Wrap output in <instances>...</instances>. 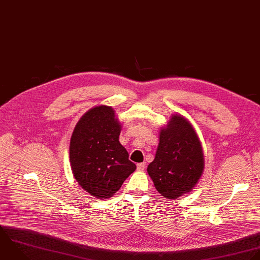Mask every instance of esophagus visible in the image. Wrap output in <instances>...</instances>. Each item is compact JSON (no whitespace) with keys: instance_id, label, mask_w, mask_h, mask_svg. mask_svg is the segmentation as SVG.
<instances>
[{"instance_id":"1","label":"esophagus","mask_w":260,"mask_h":260,"mask_svg":"<svg viewBox=\"0 0 260 260\" xmlns=\"http://www.w3.org/2000/svg\"><path fill=\"white\" fill-rule=\"evenodd\" d=\"M145 167H146V163H145V162L137 164V169H138V171H143V170L145 169Z\"/></svg>"}]
</instances>
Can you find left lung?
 <instances>
[{
	"label": "left lung",
	"instance_id": "1",
	"mask_svg": "<svg viewBox=\"0 0 260 260\" xmlns=\"http://www.w3.org/2000/svg\"><path fill=\"white\" fill-rule=\"evenodd\" d=\"M204 169V150L194 127L183 115L172 114L160 128L156 156L147 168L157 191L170 201L189 193Z\"/></svg>",
	"mask_w": 260,
	"mask_h": 260
}]
</instances>
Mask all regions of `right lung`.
<instances>
[{"instance_id": "right-lung-1", "label": "right lung", "mask_w": 260, "mask_h": 260, "mask_svg": "<svg viewBox=\"0 0 260 260\" xmlns=\"http://www.w3.org/2000/svg\"><path fill=\"white\" fill-rule=\"evenodd\" d=\"M122 124L111 106L89 109L77 122L70 142V163L80 186L98 200L119 190L136 170L119 143Z\"/></svg>"}]
</instances>
